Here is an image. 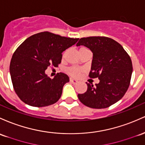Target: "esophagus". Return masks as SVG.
<instances>
[{
    "instance_id": "34e87169",
    "label": "esophagus",
    "mask_w": 145,
    "mask_h": 145,
    "mask_svg": "<svg viewBox=\"0 0 145 145\" xmlns=\"http://www.w3.org/2000/svg\"><path fill=\"white\" fill-rule=\"evenodd\" d=\"M69 80H70V82H72L73 84H77L78 83V80H76V79H74V78H70Z\"/></svg>"
}]
</instances>
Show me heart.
Returning <instances> with one entry per match:
<instances>
[{
  "instance_id": "obj_1",
  "label": "heart",
  "mask_w": 145,
  "mask_h": 145,
  "mask_svg": "<svg viewBox=\"0 0 145 145\" xmlns=\"http://www.w3.org/2000/svg\"><path fill=\"white\" fill-rule=\"evenodd\" d=\"M81 71H82V69L77 67H69V69H67V72L69 73L70 75L74 76V77H77V76L80 75Z\"/></svg>"
}]
</instances>
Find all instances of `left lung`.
<instances>
[{
	"mask_svg": "<svg viewBox=\"0 0 145 145\" xmlns=\"http://www.w3.org/2000/svg\"><path fill=\"white\" fill-rule=\"evenodd\" d=\"M83 45L93 53L89 77L98 78L93 86L87 83V90L78 95L85 105L104 109L115 104L128 89L133 67L129 56L118 42L105 36L82 38L76 46Z\"/></svg>",
	"mask_w": 145,
	"mask_h": 145,
	"instance_id": "left-lung-1",
	"label": "left lung"
}]
</instances>
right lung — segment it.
Masks as SVG:
<instances>
[{
    "instance_id": "add662e5",
    "label": "right lung",
    "mask_w": 145,
    "mask_h": 145,
    "mask_svg": "<svg viewBox=\"0 0 145 145\" xmlns=\"http://www.w3.org/2000/svg\"><path fill=\"white\" fill-rule=\"evenodd\" d=\"M78 40L43 31L30 36L19 46L12 56L9 72L14 91L22 101L41 107L59 100L69 77L58 73L52 79L45 70L51 65L60 64L62 53Z\"/></svg>"
}]
</instances>
